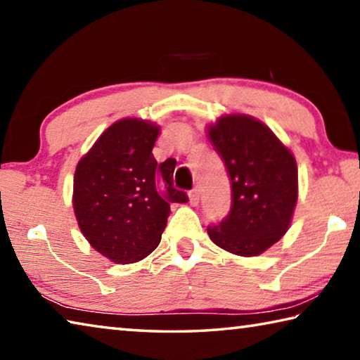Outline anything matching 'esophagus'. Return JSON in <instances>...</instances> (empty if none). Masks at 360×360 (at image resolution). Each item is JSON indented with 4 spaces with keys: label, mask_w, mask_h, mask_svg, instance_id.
<instances>
[{
    "label": "esophagus",
    "mask_w": 360,
    "mask_h": 360,
    "mask_svg": "<svg viewBox=\"0 0 360 360\" xmlns=\"http://www.w3.org/2000/svg\"><path fill=\"white\" fill-rule=\"evenodd\" d=\"M188 202H191L192 206H197L200 202V191L197 187L192 188L191 192H188Z\"/></svg>",
    "instance_id": "1"
}]
</instances>
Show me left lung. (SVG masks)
Masks as SVG:
<instances>
[{"label": "left lung", "mask_w": 360, "mask_h": 360, "mask_svg": "<svg viewBox=\"0 0 360 360\" xmlns=\"http://www.w3.org/2000/svg\"><path fill=\"white\" fill-rule=\"evenodd\" d=\"M206 133L231 184L229 216L208 227L210 238L241 257L260 255L292 222L298 198L295 157L264 122L248 114H225Z\"/></svg>", "instance_id": "1"}]
</instances>
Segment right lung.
Returning <instances> with one entry per match:
<instances>
[{"label": "right lung", "instance_id": "add662e5", "mask_svg": "<svg viewBox=\"0 0 360 360\" xmlns=\"http://www.w3.org/2000/svg\"><path fill=\"white\" fill-rule=\"evenodd\" d=\"M160 127L125 117L114 122L77 162L72 208L95 251L114 264L143 260L160 243L169 203H187L173 187L176 162L152 154Z\"/></svg>", "mask_w": 360, "mask_h": 360}]
</instances>
